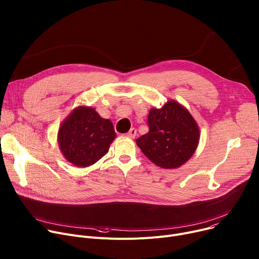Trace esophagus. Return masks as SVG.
I'll return each instance as SVG.
<instances>
[{"instance_id": "esophagus-1", "label": "esophagus", "mask_w": 259, "mask_h": 259, "mask_svg": "<svg viewBox=\"0 0 259 259\" xmlns=\"http://www.w3.org/2000/svg\"><path fill=\"white\" fill-rule=\"evenodd\" d=\"M136 134H137V131H136V128H131L127 133H126V136L128 137V138H131V139H134L135 137H136Z\"/></svg>"}]
</instances>
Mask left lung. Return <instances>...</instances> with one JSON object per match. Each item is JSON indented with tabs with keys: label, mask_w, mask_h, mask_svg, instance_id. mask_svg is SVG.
<instances>
[{
	"label": "left lung",
	"mask_w": 259,
	"mask_h": 259,
	"mask_svg": "<svg viewBox=\"0 0 259 259\" xmlns=\"http://www.w3.org/2000/svg\"><path fill=\"white\" fill-rule=\"evenodd\" d=\"M149 131L136 140L142 152L156 166L175 169L194 154L200 132L190 112L176 103L167 102L161 109L149 111Z\"/></svg>",
	"instance_id": "8db88e82"
}]
</instances>
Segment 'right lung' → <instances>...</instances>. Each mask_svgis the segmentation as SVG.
<instances>
[{
  "label": "right lung",
  "instance_id": "right-lung-1",
  "mask_svg": "<svg viewBox=\"0 0 259 259\" xmlns=\"http://www.w3.org/2000/svg\"><path fill=\"white\" fill-rule=\"evenodd\" d=\"M116 134L109 119L91 107L75 108L58 132V143L66 160L77 167L95 164L109 151Z\"/></svg>",
  "mask_w": 259,
  "mask_h": 259
}]
</instances>
